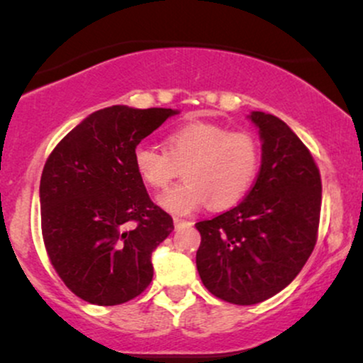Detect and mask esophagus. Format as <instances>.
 Wrapping results in <instances>:
<instances>
[{"instance_id": "34e87169", "label": "esophagus", "mask_w": 363, "mask_h": 363, "mask_svg": "<svg viewBox=\"0 0 363 363\" xmlns=\"http://www.w3.org/2000/svg\"><path fill=\"white\" fill-rule=\"evenodd\" d=\"M174 225H176V228H179V227H184V225H191V222L189 220L179 218V216H176V218H174Z\"/></svg>"}]
</instances>
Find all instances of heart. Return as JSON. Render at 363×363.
Wrapping results in <instances>:
<instances>
[{"label": "heart", "instance_id": "1", "mask_svg": "<svg viewBox=\"0 0 363 363\" xmlns=\"http://www.w3.org/2000/svg\"><path fill=\"white\" fill-rule=\"evenodd\" d=\"M133 164L145 184L165 189L179 174L186 181L158 196L174 215H189L210 201L216 210L237 205L249 193L261 167V145L245 129L193 121L169 133L165 150L138 145Z\"/></svg>", "mask_w": 363, "mask_h": 363}]
</instances>
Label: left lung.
<instances>
[{
  "instance_id": "8db88e82",
  "label": "left lung",
  "mask_w": 363,
  "mask_h": 363,
  "mask_svg": "<svg viewBox=\"0 0 363 363\" xmlns=\"http://www.w3.org/2000/svg\"><path fill=\"white\" fill-rule=\"evenodd\" d=\"M261 167L239 205L196 223V266L215 297L252 306L277 295L301 273L318 240L320 174L309 148L273 114L254 111Z\"/></svg>"
}]
</instances>
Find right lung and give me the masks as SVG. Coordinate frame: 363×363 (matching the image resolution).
I'll use <instances>...</instances> for the list:
<instances>
[{"mask_svg":"<svg viewBox=\"0 0 363 363\" xmlns=\"http://www.w3.org/2000/svg\"><path fill=\"white\" fill-rule=\"evenodd\" d=\"M174 114L106 107L73 128L45 162L39 189L45 251L85 302L119 306L152 281V252L174 222L150 199L133 153Z\"/></svg>","mask_w":363,"mask_h":363,"instance_id":"right-lung-1","label":"right lung"}]
</instances>
